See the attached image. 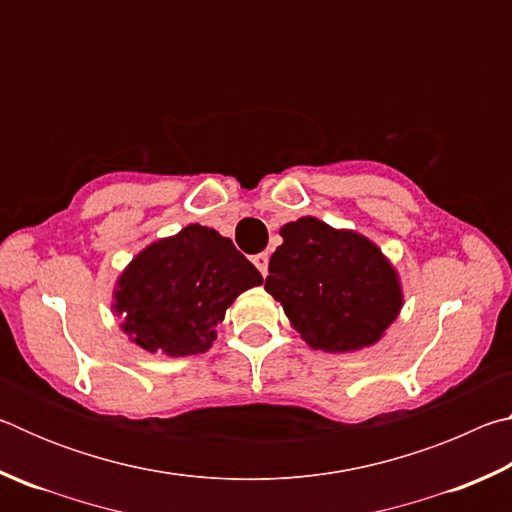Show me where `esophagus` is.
I'll return each instance as SVG.
<instances>
[{
    "label": "esophagus",
    "mask_w": 512,
    "mask_h": 512,
    "mask_svg": "<svg viewBox=\"0 0 512 512\" xmlns=\"http://www.w3.org/2000/svg\"><path fill=\"white\" fill-rule=\"evenodd\" d=\"M253 262H255V266L259 268V273H262L264 277L268 275V253H259V255H255L253 257Z\"/></svg>",
    "instance_id": "34e87169"
}]
</instances>
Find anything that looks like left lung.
<instances>
[{
  "label": "left lung",
  "instance_id": "obj_1",
  "mask_svg": "<svg viewBox=\"0 0 512 512\" xmlns=\"http://www.w3.org/2000/svg\"><path fill=\"white\" fill-rule=\"evenodd\" d=\"M264 289L311 348L352 352L377 343L402 309L395 268L366 237L302 216L280 230Z\"/></svg>",
  "mask_w": 512,
  "mask_h": 512
}]
</instances>
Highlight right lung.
I'll return each mask as SVG.
<instances>
[{
  "label": "right lung",
  "instance_id": "add662e5",
  "mask_svg": "<svg viewBox=\"0 0 512 512\" xmlns=\"http://www.w3.org/2000/svg\"><path fill=\"white\" fill-rule=\"evenodd\" d=\"M262 282L228 237L192 223L144 248L128 264L112 309L140 348L187 357L210 350L225 309Z\"/></svg>",
  "mask_w": 512,
  "mask_h": 512
}]
</instances>
